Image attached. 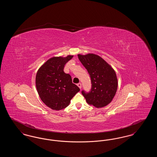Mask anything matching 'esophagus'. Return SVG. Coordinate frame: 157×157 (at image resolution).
Instances as JSON below:
<instances>
[{
	"mask_svg": "<svg viewBox=\"0 0 157 157\" xmlns=\"http://www.w3.org/2000/svg\"><path fill=\"white\" fill-rule=\"evenodd\" d=\"M77 85H78V86L81 90V88H82V85H81V83H78L77 84Z\"/></svg>",
	"mask_w": 157,
	"mask_h": 157,
	"instance_id": "obj_1",
	"label": "esophagus"
}]
</instances>
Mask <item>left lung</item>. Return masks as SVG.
<instances>
[{"mask_svg":"<svg viewBox=\"0 0 157 157\" xmlns=\"http://www.w3.org/2000/svg\"><path fill=\"white\" fill-rule=\"evenodd\" d=\"M78 56L87 69L91 79L92 88L90 92L82 91L87 103L98 108L111 103L118 88V79L114 69L97 55L78 54Z\"/></svg>","mask_w":157,"mask_h":157,"instance_id":"left-lung-1","label":"left lung"}]
</instances>
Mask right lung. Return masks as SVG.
Returning <instances> with one entry per match:
<instances>
[{"instance_id":"1","label":"right lung","mask_w":157,"mask_h":157,"mask_svg":"<svg viewBox=\"0 0 157 157\" xmlns=\"http://www.w3.org/2000/svg\"><path fill=\"white\" fill-rule=\"evenodd\" d=\"M55 56L48 60L37 71L36 87L39 97L53 110L64 109L80 89L72 82L69 74L63 71L65 65L73 58Z\"/></svg>"}]
</instances>
